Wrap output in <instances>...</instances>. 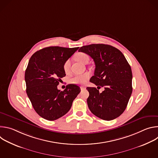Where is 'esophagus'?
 I'll list each match as a JSON object with an SVG mask.
<instances>
[{
	"label": "esophagus",
	"mask_w": 158,
	"mask_h": 158,
	"mask_svg": "<svg viewBox=\"0 0 158 158\" xmlns=\"http://www.w3.org/2000/svg\"><path fill=\"white\" fill-rule=\"evenodd\" d=\"M85 89H86V87H85V86H81V90H85Z\"/></svg>",
	"instance_id": "obj_1"
}]
</instances>
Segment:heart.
Segmentation results:
<instances>
[{"instance_id":"b5f03b06","label":"heart","mask_w":158,"mask_h":158,"mask_svg":"<svg viewBox=\"0 0 158 158\" xmlns=\"http://www.w3.org/2000/svg\"><path fill=\"white\" fill-rule=\"evenodd\" d=\"M75 59L76 60L83 64H86L89 60V57L88 55L84 52H78L77 54H76V55L75 56ZM70 66H71L70 60H67L64 62V66H63L64 70L66 73L69 71ZM89 77H90V74L89 73H85L82 74H78V75L74 76V77L70 79L69 82L70 83L73 84L81 85L85 83L87 81V80L89 79Z\"/></svg>"}]
</instances>
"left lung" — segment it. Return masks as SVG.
Segmentation results:
<instances>
[{
  "instance_id": "8db88e82",
  "label": "left lung",
  "mask_w": 158,
  "mask_h": 158,
  "mask_svg": "<svg viewBox=\"0 0 158 158\" xmlns=\"http://www.w3.org/2000/svg\"><path fill=\"white\" fill-rule=\"evenodd\" d=\"M82 52L93 59L96 68L90 82L105 87L100 94L96 87H87V105L92 113L106 121L114 119L126 109L132 94L131 66L118 49L103 44L81 47Z\"/></svg>"
}]
</instances>
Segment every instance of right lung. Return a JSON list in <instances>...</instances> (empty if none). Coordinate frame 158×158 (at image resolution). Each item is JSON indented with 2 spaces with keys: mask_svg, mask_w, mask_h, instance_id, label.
Returning <instances> with one entry per match:
<instances>
[{
  "mask_svg": "<svg viewBox=\"0 0 158 158\" xmlns=\"http://www.w3.org/2000/svg\"><path fill=\"white\" fill-rule=\"evenodd\" d=\"M79 48L51 46L43 48L31 57L25 73L26 93L37 113L54 121L65 115L79 94L80 87L69 84L63 91L57 89L65 76L63 66Z\"/></svg>",
  "mask_w": 158,
  "mask_h": 158,
  "instance_id": "right-lung-1",
  "label": "right lung"
}]
</instances>
